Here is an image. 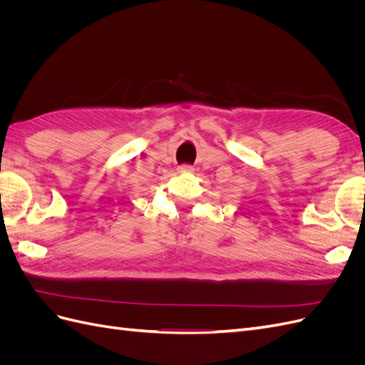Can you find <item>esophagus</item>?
<instances>
[{"label":"esophagus","mask_w":365,"mask_h":365,"mask_svg":"<svg viewBox=\"0 0 365 365\" xmlns=\"http://www.w3.org/2000/svg\"><path fill=\"white\" fill-rule=\"evenodd\" d=\"M178 172L180 173H190V172H193V168L190 164H182L178 168Z\"/></svg>","instance_id":"esophagus-1"}]
</instances>
